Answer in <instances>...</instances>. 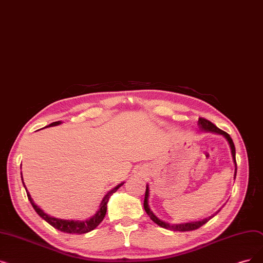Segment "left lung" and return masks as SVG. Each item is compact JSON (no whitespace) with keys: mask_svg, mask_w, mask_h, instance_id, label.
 Segmentation results:
<instances>
[{"mask_svg":"<svg viewBox=\"0 0 263 263\" xmlns=\"http://www.w3.org/2000/svg\"><path fill=\"white\" fill-rule=\"evenodd\" d=\"M199 125H200V128H201L202 130H206V131H210V132H214V133L221 134V135H223L224 138L227 139V141H228V143H229L230 148H231V154H232L233 162H234V165H235V172H234V178H235V176H236V168H237V167H236V160H235V147H234V143H233L232 139L230 138V135L228 134L227 132L222 131L221 129L217 128L216 125H215L213 122H211L210 120L205 119V118H202V117H200V118H199ZM148 196H149V189H148V186H146L145 199H144V209H145V212L147 213V215L149 216V217H151V219H152L155 223H157L158 226L162 227V228H165V229H168V230H173V231L185 232V231L197 230V229H199L200 227H202L203 224L206 223L211 218H213V217L220 211V210H219V211L217 212L215 215H213V216L209 217V218H206V219H203V220H201V221H193V222L180 223V224H170V223H167V222H165V221L160 220V219L158 218V217L153 213V211H151V209H149V205H148Z\"/></svg>","mask_w":263,"mask_h":263,"instance_id":"1","label":"left lung"}]
</instances>
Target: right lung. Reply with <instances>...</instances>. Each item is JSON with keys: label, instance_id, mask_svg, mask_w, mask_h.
<instances>
[{"label": "right lung", "instance_id": "add662e5", "mask_svg": "<svg viewBox=\"0 0 263 263\" xmlns=\"http://www.w3.org/2000/svg\"><path fill=\"white\" fill-rule=\"evenodd\" d=\"M61 122L60 121H55V122H52L50 123L49 125H47V127H52V125H58L60 124ZM21 179H22V176H21ZM22 184L25 185L24 182V179H22ZM123 185V182L120 185H118L117 187H115L114 189H111L110 191H108L107 195L104 197V199L102 200L101 202V205H100V210L97 212V214L91 217L90 219L88 220H85V221H75V220H63V219H58V218H54V217H51L49 215H47L46 213H44L37 205L34 203V201L32 200L30 193L28 192L27 190V196H28V199L30 201V203L32 204L33 209L35 210V212L42 217V218L44 220H46L50 226H52L53 228H55L57 230H59L61 232H65V233H77V234H83V233H87V232H90L92 231L93 229H96V228L102 222V220L104 219L105 217V214H106V210H107V202H108V199L109 197L112 195L114 192H116L117 189ZM26 188V186H25Z\"/></svg>", "mask_w": 263, "mask_h": 263}]
</instances>
